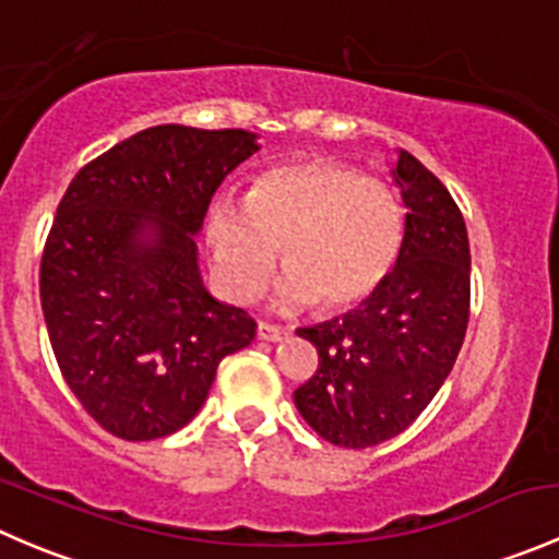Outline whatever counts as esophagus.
<instances>
[{
    "instance_id": "esophagus-1",
    "label": "esophagus",
    "mask_w": 559,
    "mask_h": 559,
    "mask_svg": "<svg viewBox=\"0 0 559 559\" xmlns=\"http://www.w3.org/2000/svg\"><path fill=\"white\" fill-rule=\"evenodd\" d=\"M257 337H259V341L278 343V341H284V337H286V330H284V326L267 324V321H259V324H257Z\"/></svg>"
}]
</instances>
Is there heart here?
I'll use <instances>...</instances> for the list:
<instances>
[{"mask_svg":"<svg viewBox=\"0 0 559 559\" xmlns=\"http://www.w3.org/2000/svg\"><path fill=\"white\" fill-rule=\"evenodd\" d=\"M403 233V207L384 180L335 159L273 167L246 197L218 191L205 213L211 273L229 300L264 289L281 248V311L311 302L343 311L368 300L392 273Z\"/></svg>","mask_w":559,"mask_h":559,"instance_id":"heart-1","label":"heart"}]
</instances>
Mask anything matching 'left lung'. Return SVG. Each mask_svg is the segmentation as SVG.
I'll list each match as a JSON object with an SVG mask.
<instances>
[{
  "mask_svg": "<svg viewBox=\"0 0 559 559\" xmlns=\"http://www.w3.org/2000/svg\"><path fill=\"white\" fill-rule=\"evenodd\" d=\"M392 178L408 207L392 273L354 311L297 330L319 352V368L295 392V405L343 449L379 447L430 405L452 373L471 313L460 207L408 151H397Z\"/></svg>",
  "mask_w": 559,
  "mask_h": 559,
  "instance_id": "obj_1",
  "label": "left lung"
}]
</instances>
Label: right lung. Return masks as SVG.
<instances>
[{"instance_id":"obj_1","label":"right lung","mask_w":559,"mask_h":559,"mask_svg":"<svg viewBox=\"0 0 559 559\" xmlns=\"http://www.w3.org/2000/svg\"><path fill=\"white\" fill-rule=\"evenodd\" d=\"M246 129H143L88 162L61 197L39 300L61 376L123 441L189 425L216 368L257 335L202 286L194 235L211 197L257 154Z\"/></svg>"}]
</instances>
